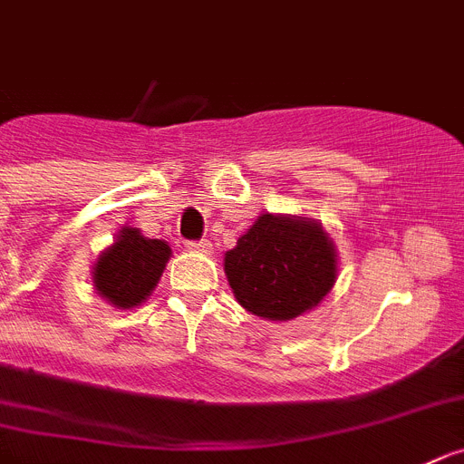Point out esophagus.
<instances>
[{
	"instance_id": "esophagus-1",
	"label": "esophagus",
	"mask_w": 464,
	"mask_h": 464,
	"mask_svg": "<svg viewBox=\"0 0 464 464\" xmlns=\"http://www.w3.org/2000/svg\"><path fill=\"white\" fill-rule=\"evenodd\" d=\"M186 248L193 250V253H211V244L209 241H186Z\"/></svg>"
}]
</instances>
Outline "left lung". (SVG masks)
<instances>
[{"mask_svg": "<svg viewBox=\"0 0 464 464\" xmlns=\"http://www.w3.org/2000/svg\"><path fill=\"white\" fill-rule=\"evenodd\" d=\"M335 257L334 241L315 220L262 214L225 253V276L248 313L287 322L329 295Z\"/></svg>", "mask_w": 464, "mask_h": 464, "instance_id": "obj_1", "label": "left lung"}]
</instances>
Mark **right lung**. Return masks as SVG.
<instances>
[{"mask_svg": "<svg viewBox=\"0 0 464 464\" xmlns=\"http://www.w3.org/2000/svg\"><path fill=\"white\" fill-rule=\"evenodd\" d=\"M169 246L160 239H147L140 229L124 227L110 248L93 265V287L117 308L140 305L163 276Z\"/></svg>", "mask_w": 464, "mask_h": 464, "instance_id": "right-lung-1", "label": "right lung"}]
</instances>
